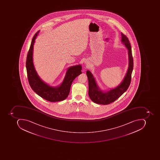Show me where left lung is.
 <instances>
[{
	"mask_svg": "<svg viewBox=\"0 0 160 160\" xmlns=\"http://www.w3.org/2000/svg\"><path fill=\"white\" fill-rule=\"evenodd\" d=\"M122 41L128 50L129 67L128 72L121 84L117 88L107 92L99 90L95 78L91 72L87 71V75L88 80V95L90 99L96 103L108 105L118 99L123 93L128 90L131 80L132 72L133 71L134 62L132 53L131 47L128 38L121 32Z\"/></svg>",
	"mask_w": 160,
	"mask_h": 160,
	"instance_id": "8db88e82",
	"label": "left lung"
}]
</instances>
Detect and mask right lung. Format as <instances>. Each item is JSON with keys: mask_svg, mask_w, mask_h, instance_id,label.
I'll use <instances>...</instances> for the list:
<instances>
[{"mask_svg": "<svg viewBox=\"0 0 160 160\" xmlns=\"http://www.w3.org/2000/svg\"><path fill=\"white\" fill-rule=\"evenodd\" d=\"M39 32L38 31L32 38L26 58V70L30 86L38 95L48 101L53 102L64 100L69 95L73 80L82 73L81 66L76 65L69 68L60 87L52 88L42 81L37 74L32 62L33 44Z\"/></svg>", "mask_w": 160, "mask_h": 160, "instance_id": "right-lung-1", "label": "right lung"}]
</instances>
